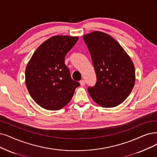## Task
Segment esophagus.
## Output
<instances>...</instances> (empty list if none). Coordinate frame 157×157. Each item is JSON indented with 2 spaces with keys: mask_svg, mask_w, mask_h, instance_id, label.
I'll return each instance as SVG.
<instances>
[{
  "mask_svg": "<svg viewBox=\"0 0 157 157\" xmlns=\"http://www.w3.org/2000/svg\"><path fill=\"white\" fill-rule=\"evenodd\" d=\"M80 85L82 86H84L85 85V84H86L85 80H81L80 81Z\"/></svg>",
  "mask_w": 157,
  "mask_h": 157,
  "instance_id": "esophagus-1",
  "label": "esophagus"
}]
</instances>
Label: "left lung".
<instances>
[{
    "label": "left lung",
    "instance_id": "left-lung-1",
    "mask_svg": "<svg viewBox=\"0 0 157 157\" xmlns=\"http://www.w3.org/2000/svg\"><path fill=\"white\" fill-rule=\"evenodd\" d=\"M83 39L88 48L97 75L96 85L87 91L103 108H113L129 95L135 82V69L128 54L114 38L102 31L86 34Z\"/></svg>",
    "mask_w": 157,
    "mask_h": 157
}]
</instances>
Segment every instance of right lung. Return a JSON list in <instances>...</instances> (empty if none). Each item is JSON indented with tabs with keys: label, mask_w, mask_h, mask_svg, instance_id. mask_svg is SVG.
<instances>
[{
	"label": "right lung",
	"mask_w": 157,
	"mask_h": 157,
	"mask_svg": "<svg viewBox=\"0 0 157 157\" xmlns=\"http://www.w3.org/2000/svg\"><path fill=\"white\" fill-rule=\"evenodd\" d=\"M78 40V36H52L31 56L25 71V82L30 96L40 107L60 109L70 102L79 86L64 64L66 53Z\"/></svg>",
	"instance_id": "add662e5"
}]
</instances>
